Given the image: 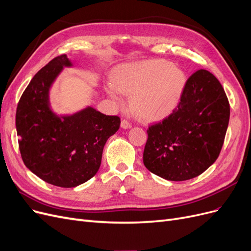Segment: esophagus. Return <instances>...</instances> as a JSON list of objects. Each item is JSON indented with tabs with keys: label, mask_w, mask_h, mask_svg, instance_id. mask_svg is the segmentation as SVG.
<instances>
[{
	"label": "esophagus",
	"mask_w": 251,
	"mask_h": 251,
	"mask_svg": "<svg viewBox=\"0 0 251 251\" xmlns=\"http://www.w3.org/2000/svg\"><path fill=\"white\" fill-rule=\"evenodd\" d=\"M121 126L124 128H130L132 126V124L127 119H123L121 120Z\"/></svg>",
	"instance_id": "1"
}]
</instances>
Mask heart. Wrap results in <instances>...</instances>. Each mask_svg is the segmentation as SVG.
Here are the masks:
<instances>
[{
	"label": "heart",
	"instance_id": "heart-1",
	"mask_svg": "<svg viewBox=\"0 0 251 251\" xmlns=\"http://www.w3.org/2000/svg\"><path fill=\"white\" fill-rule=\"evenodd\" d=\"M186 83L184 72L163 59L127 64L118 67L113 74L109 94L119 101V94L131 95V109L148 120L164 118L180 101Z\"/></svg>",
	"mask_w": 251,
	"mask_h": 251
}]
</instances>
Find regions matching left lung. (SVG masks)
<instances>
[{
    "label": "left lung",
    "instance_id": "8db88e82",
    "mask_svg": "<svg viewBox=\"0 0 251 251\" xmlns=\"http://www.w3.org/2000/svg\"><path fill=\"white\" fill-rule=\"evenodd\" d=\"M230 105L214 74L200 69L188 77L177 108L150 125L143 163L157 176L185 181L199 176L222 150Z\"/></svg>",
    "mask_w": 251,
    "mask_h": 251
}]
</instances>
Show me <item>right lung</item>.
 Wrapping results in <instances>:
<instances>
[{"instance_id":"add662e5","label":"right lung","mask_w":251,"mask_h":251,"mask_svg":"<svg viewBox=\"0 0 251 251\" xmlns=\"http://www.w3.org/2000/svg\"><path fill=\"white\" fill-rule=\"evenodd\" d=\"M66 54L51 59L23 92L16 114L19 149L25 165L37 177L59 187H75L95 176L110 136L120 126L118 116L87 108L58 117L49 107V89Z\"/></svg>"}]
</instances>
